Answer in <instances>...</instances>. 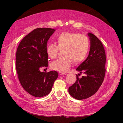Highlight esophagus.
Segmentation results:
<instances>
[{"label":"esophagus","mask_w":123,"mask_h":123,"mask_svg":"<svg viewBox=\"0 0 123 123\" xmlns=\"http://www.w3.org/2000/svg\"><path fill=\"white\" fill-rule=\"evenodd\" d=\"M66 74H67L66 73H63V72H61L59 73V75H66Z\"/></svg>","instance_id":"obj_1"}]
</instances>
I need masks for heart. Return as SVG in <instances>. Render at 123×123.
<instances>
[{"label": "heart", "mask_w": 123, "mask_h": 123, "mask_svg": "<svg viewBox=\"0 0 123 123\" xmlns=\"http://www.w3.org/2000/svg\"><path fill=\"white\" fill-rule=\"evenodd\" d=\"M55 44H49L46 49L48 56L55 59L59 50H63V57L52 62L51 68L65 72L71 67L73 61L76 63L83 62L88 54L90 41L85 35L78 33L65 32L56 37Z\"/></svg>", "instance_id": "obj_1"}]
</instances>
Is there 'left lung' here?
<instances>
[{
  "label": "left lung",
  "mask_w": 123,
  "mask_h": 123,
  "mask_svg": "<svg viewBox=\"0 0 123 123\" xmlns=\"http://www.w3.org/2000/svg\"><path fill=\"white\" fill-rule=\"evenodd\" d=\"M91 41L89 54L76 70L84 76L68 87V92L77 100L85 99L95 94L101 86L105 75L106 53L102 42L93 34L88 33ZM80 74H78V75Z\"/></svg>",
  "instance_id": "8db88e82"
}]
</instances>
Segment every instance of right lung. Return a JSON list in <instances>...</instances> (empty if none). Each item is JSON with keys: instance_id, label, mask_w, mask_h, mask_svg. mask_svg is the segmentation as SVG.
<instances>
[{"instance_id": "1", "label": "right lung", "mask_w": 123, "mask_h": 123, "mask_svg": "<svg viewBox=\"0 0 123 123\" xmlns=\"http://www.w3.org/2000/svg\"><path fill=\"white\" fill-rule=\"evenodd\" d=\"M55 31L48 28L34 29L23 38L17 49L15 65L19 80L23 89L34 97L49 94L58 76L56 71H40L41 68L48 66L47 44Z\"/></svg>"}]
</instances>
